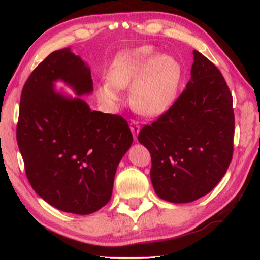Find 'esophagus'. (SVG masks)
<instances>
[{"mask_svg": "<svg viewBox=\"0 0 260 260\" xmlns=\"http://www.w3.org/2000/svg\"><path fill=\"white\" fill-rule=\"evenodd\" d=\"M129 127H131L132 134H133V136H134V140L136 141V139H137V135H139V133H140L141 126H140V124H139V123H137L136 120H131Z\"/></svg>", "mask_w": 260, "mask_h": 260, "instance_id": "esophagus-1", "label": "esophagus"}]
</instances>
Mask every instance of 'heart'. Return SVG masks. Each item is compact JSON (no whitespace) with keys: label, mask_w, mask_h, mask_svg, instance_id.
<instances>
[{"label":"heart","mask_w":260,"mask_h":260,"mask_svg":"<svg viewBox=\"0 0 260 260\" xmlns=\"http://www.w3.org/2000/svg\"><path fill=\"white\" fill-rule=\"evenodd\" d=\"M181 78V64L174 57L156 54L151 46L126 49L113 59L107 80L97 87V97L105 106L115 108L120 89L131 87L132 107L144 116H157L174 104Z\"/></svg>","instance_id":"b5f03b06"}]
</instances>
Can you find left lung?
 I'll list each match as a JSON object with an SVG mask.
<instances>
[{
    "instance_id": "obj_1",
    "label": "left lung",
    "mask_w": 260,
    "mask_h": 260,
    "mask_svg": "<svg viewBox=\"0 0 260 260\" xmlns=\"http://www.w3.org/2000/svg\"><path fill=\"white\" fill-rule=\"evenodd\" d=\"M193 58L183 92L139 134V142L151 153L154 191L172 203H189L208 194L233 158V96L210 60L197 50Z\"/></svg>"
}]
</instances>
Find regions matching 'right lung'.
Wrapping results in <instances>:
<instances>
[{"label":"right lung","mask_w":260,"mask_h":260,"mask_svg":"<svg viewBox=\"0 0 260 260\" xmlns=\"http://www.w3.org/2000/svg\"><path fill=\"white\" fill-rule=\"evenodd\" d=\"M63 82L76 97L58 91ZM90 68L70 48L32 71L20 99L16 140L32 189L50 206L90 214L106 206L120 159L133 143L127 121L91 110Z\"/></svg>","instance_id":"obj_1"}]
</instances>
